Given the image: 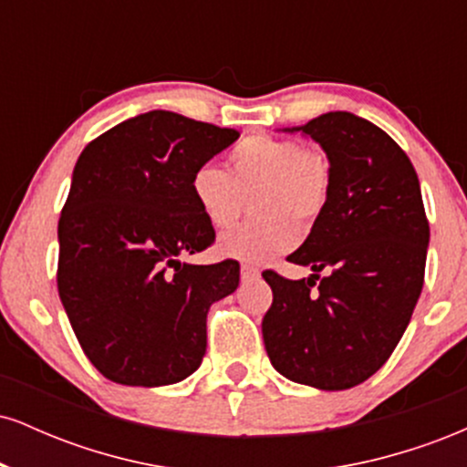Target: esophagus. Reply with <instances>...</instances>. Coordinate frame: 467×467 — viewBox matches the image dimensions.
<instances>
[{"label": "esophagus", "mask_w": 467, "mask_h": 467, "mask_svg": "<svg viewBox=\"0 0 467 467\" xmlns=\"http://www.w3.org/2000/svg\"><path fill=\"white\" fill-rule=\"evenodd\" d=\"M259 276H261L259 267L241 265V278H244V281H254V278H259Z\"/></svg>", "instance_id": "34e87169"}]
</instances>
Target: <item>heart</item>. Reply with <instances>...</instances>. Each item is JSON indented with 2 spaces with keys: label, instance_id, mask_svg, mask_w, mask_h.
<instances>
[{
  "label": "heart",
  "instance_id": "b5f03b06",
  "mask_svg": "<svg viewBox=\"0 0 467 467\" xmlns=\"http://www.w3.org/2000/svg\"><path fill=\"white\" fill-rule=\"evenodd\" d=\"M191 197L211 226L222 228L239 211L241 192H252L256 219L223 230L217 252L226 259L261 264L296 244V228L309 230L331 197V164L325 153L294 140L248 136L228 153V171L202 164L191 175Z\"/></svg>",
  "mask_w": 467,
  "mask_h": 467
}]
</instances>
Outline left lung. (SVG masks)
Instances as JSON below:
<instances>
[{
  "instance_id": "8db88e82",
  "label": "left lung",
  "mask_w": 467,
  "mask_h": 467,
  "mask_svg": "<svg viewBox=\"0 0 467 467\" xmlns=\"http://www.w3.org/2000/svg\"><path fill=\"white\" fill-rule=\"evenodd\" d=\"M278 131L301 133L323 149L331 197L287 256L314 275L289 281L264 272L275 294L261 323L265 351L292 382L345 390L389 360L421 294L431 228L420 180L387 131L349 111Z\"/></svg>"
}]
</instances>
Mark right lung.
Returning a JSON list of instances; mask_svg holds the SVG:
<instances>
[{
    "label": "right lung",
    "mask_w": 467,
    "mask_h": 467,
    "mask_svg": "<svg viewBox=\"0 0 467 467\" xmlns=\"http://www.w3.org/2000/svg\"><path fill=\"white\" fill-rule=\"evenodd\" d=\"M237 130L153 109L78 155L58 219V296L89 362L125 387H166L200 368L211 305L239 285L237 261L195 265L215 230L191 175Z\"/></svg>",
    "instance_id": "obj_1"
}]
</instances>
